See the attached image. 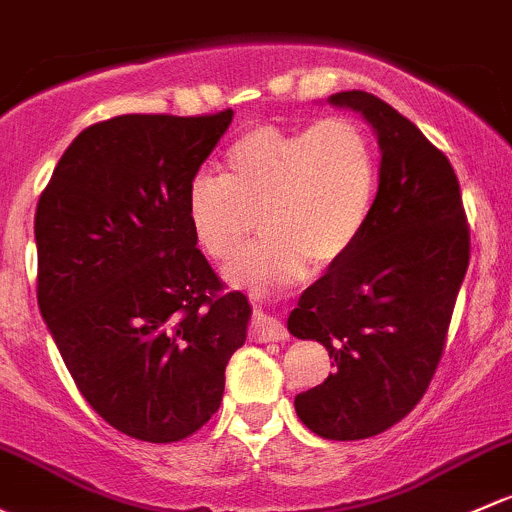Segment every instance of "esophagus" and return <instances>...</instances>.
<instances>
[{
	"instance_id": "1",
	"label": "esophagus",
	"mask_w": 512,
	"mask_h": 512,
	"mask_svg": "<svg viewBox=\"0 0 512 512\" xmlns=\"http://www.w3.org/2000/svg\"><path fill=\"white\" fill-rule=\"evenodd\" d=\"M289 333L287 328H284L282 321L272 319V316H267L265 311L257 309L255 311V321H252V338L260 343H277V341H284Z\"/></svg>"
}]
</instances>
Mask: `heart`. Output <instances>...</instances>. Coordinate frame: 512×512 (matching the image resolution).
I'll return each mask as SVG.
<instances>
[{"label": "heart", "instance_id": "b5f03b06", "mask_svg": "<svg viewBox=\"0 0 512 512\" xmlns=\"http://www.w3.org/2000/svg\"><path fill=\"white\" fill-rule=\"evenodd\" d=\"M378 186L370 134L351 117L309 127L262 125L225 154L223 176L198 174L186 215L198 247L230 262L255 233L257 250L225 270L238 287H270L304 277L309 265L343 260L363 235Z\"/></svg>", "mask_w": 512, "mask_h": 512}]
</instances>
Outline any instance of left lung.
Wrapping results in <instances>:
<instances>
[{
    "instance_id": "8db88e82",
    "label": "left lung",
    "mask_w": 512,
    "mask_h": 512,
    "mask_svg": "<svg viewBox=\"0 0 512 512\" xmlns=\"http://www.w3.org/2000/svg\"><path fill=\"white\" fill-rule=\"evenodd\" d=\"M328 102L375 129L380 184L363 235L301 294L287 328L319 341L336 365L324 383L294 397L299 419L319 437L353 441L390 429L427 392L471 238L459 179L417 125L363 90Z\"/></svg>"
}]
</instances>
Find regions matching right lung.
<instances>
[{"label": "right lung", "mask_w": 512, "mask_h": 512, "mask_svg": "<svg viewBox=\"0 0 512 512\" xmlns=\"http://www.w3.org/2000/svg\"><path fill=\"white\" fill-rule=\"evenodd\" d=\"M233 122L120 115L83 129L36 206L39 309L88 405L169 444L218 412L250 304L196 247L186 193Z\"/></svg>", "instance_id": "add662e5"}]
</instances>
